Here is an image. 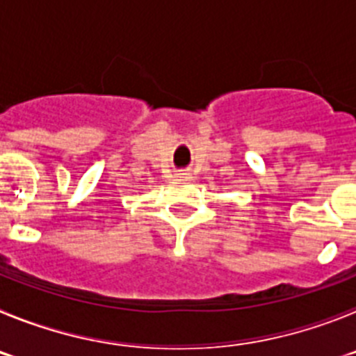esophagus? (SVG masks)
<instances>
[{
	"mask_svg": "<svg viewBox=\"0 0 356 356\" xmlns=\"http://www.w3.org/2000/svg\"><path fill=\"white\" fill-rule=\"evenodd\" d=\"M176 178H180V180H191V172H188V171H178V172H176Z\"/></svg>",
	"mask_w": 356,
	"mask_h": 356,
	"instance_id": "obj_1",
	"label": "esophagus"
}]
</instances>
